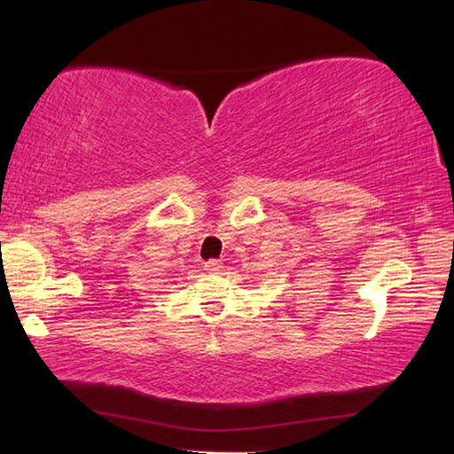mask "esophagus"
Masks as SVG:
<instances>
[{"label": "esophagus", "mask_w": 454, "mask_h": 454, "mask_svg": "<svg viewBox=\"0 0 454 454\" xmlns=\"http://www.w3.org/2000/svg\"><path fill=\"white\" fill-rule=\"evenodd\" d=\"M205 271L207 273H220L222 271V263L220 262H207L205 263Z\"/></svg>", "instance_id": "1"}]
</instances>
